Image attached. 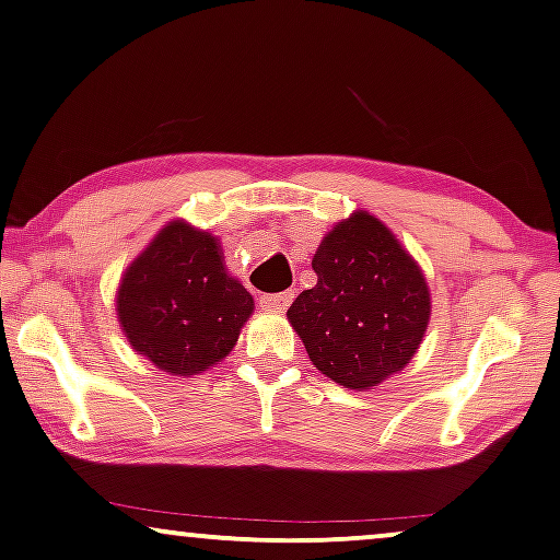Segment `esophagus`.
Returning <instances> with one entry per match:
<instances>
[{
    "label": "esophagus",
    "instance_id": "esophagus-1",
    "mask_svg": "<svg viewBox=\"0 0 560 560\" xmlns=\"http://www.w3.org/2000/svg\"><path fill=\"white\" fill-rule=\"evenodd\" d=\"M292 292H279V294H264L260 296V307L268 310V313H284V310L292 304Z\"/></svg>",
    "mask_w": 560,
    "mask_h": 560
}]
</instances>
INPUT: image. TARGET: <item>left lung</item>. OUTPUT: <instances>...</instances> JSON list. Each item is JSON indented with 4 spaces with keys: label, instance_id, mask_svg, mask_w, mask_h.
<instances>
[{
    "label": "left lung",
    "instance_id": "left-lung-1",
    "mask_svg": "<svg viewBox=\"0 0 560 560\" xmlns=\"http://www.w3.org/2000/svg\"><path fill=\"white\" fill-rule=\"evenodd\" d=\"M313 271L317 284L287 317L317 372L349 390H374L406 370L427 336L431 292L395 232L357 209L320 240Z\"/></svg>",
    "mask_w": 560,
    "mask_h": 560
}]
</instances>
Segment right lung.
Here are the masks:
<instances>
[{"mask_svg": "<svg viewBox=\"0 0 560 560\" xmlns=\"http://www.w3.org/2000/svg\"><path fill=\"white\" fill-rule=\"evenodd\" d=\"M256 302L224 266L222 243L173 219L126 266L116 315L131 349L173 377L211 370L235 349Z\"/></svg>", "mask_w": 560, "mask_h": 560, "instance_id": "obj_1", "label": "right lung"}]
</instances>
